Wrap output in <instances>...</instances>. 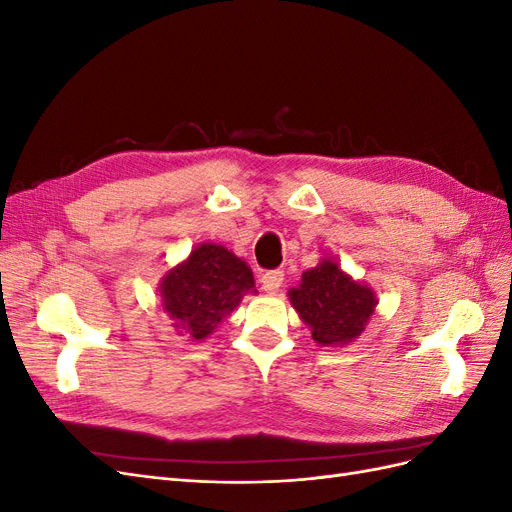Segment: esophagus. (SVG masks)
I'll return each mask as SVG.
<instances>
[{
	"instance_id": "34e87169",
	"label": "esophagus",
	"mask_w": 512,
	"mask_h": 512,
	"mask_svg": "<svg viewBox=\"0 0 512 512\" xmlns=\"http://www.w3.org/2000/svg\"><path fill=\"white\" fill-rule=\"evenodd\" d=\"M282 282H284V271H280V269L267 271V273H262V277H260V284L267 292H277V290H280Z\"/></svg>"
}]
</instances>
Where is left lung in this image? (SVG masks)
I'll return each mask as SVG.
<instances>
[{"instance_id": "1", "label": "left lung", "mask_w": 512, "mask_h": 512, "mask_svg": "<svg viewBox=\"0 0 512 512\" xmlns=\"http://www.w3.org/2000/svg\"><path fill=\"white\" fill-rule=\"evenodd\" d=\"M288 297L320 346L352 342L376 307L374 292L350 280L331 260L305 271L301 286L292 288Z\"/></svg>"}]
</instances>
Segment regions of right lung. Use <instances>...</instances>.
<instances>
[{"label": "right lung", "mask_w": 512, "mask_h": 512, "mask_svg": "<svg viewBox=\"0 0 512 512\" xmlns=\"http://www.w3.org/2000/svg\"><path fill=\"white\" fill-rule=\"evenodd\" d=\"M164 309L181 333L207 337L235 309L245 292H256L250 267L222 245L203 243L162 282Z\"/></svg>", "instance_id": "1"}]
</instances>
